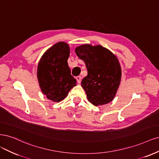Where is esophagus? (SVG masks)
Segmentation results:
<instances>
[{
    "label": "esophagus",
    "mask_w": 159,
    "mask_h": 159,
    "mask_svg": "<svg viewBox=\"0 0 159 159\" xmlns=\"http://www.w3.org/2000/svg\"><path fill=\"white\" fill-rule=\"evenodd\" d=\"M76 80H77V83H78L79 84H80V81H81V77H80V76H76Z\"/></svg>",
    "instance_id": "34e87169"
}]
</instances>
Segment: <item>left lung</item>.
<instances>
[{"mask_svg": "<svg viewBox=\"0 0 159 159\" xmlns=\"http://www.w3.org/2000/svg\"><path fill=\"white\" fill-rule=\"evenodd\" d=\"M75 53L84 61L88 71L81 86L89 101L96 106L110 103L114 98L121 78L116 56L100 45H82L75 49Z\"/></svg>", "mask_w": 159, "mask_h": 159, "instance_id": "8db88e82", "label": "left lung"}]
</instances>
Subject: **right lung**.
Returning <instances> with one entry per match:
<instances>
[{"mask_svg":"<svg viewBox=\"0 0 159 159\" xmlns=\"http://www.w3.org/2000/svg\"><path fill=\"white\" fill-rule=\"evenodd\" d=\"M69 54V45L60 42L46 51L39 61L37 76L40 89L55 102L65 99L76 84L68 66Z\"/></svg>","mask_w":159,"mask_h":159,"instance_id":"right-lung-1","label":"right lung"}]
</instances>
